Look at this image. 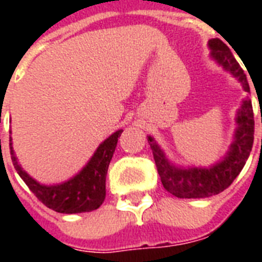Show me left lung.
Returning a JSON list of instances; mask_svg holds the SVG:
<instances>
[{
  "label": "left lung",
  "mask_w": 262,
  "mask_h": 262,
  "mask_svg": "<svg viewBox=\"0 0 262 262\" xmlns=\"http://www.w3.org/2000/svg\"><path fill=\"white\" fill-rule=\"evenodd\" d=\"M209 57L219 67L228 72L238 80L245 92L250 94L248 79L239 63L234 58L231 50L220 39H211L208 42ZM235 132L232 143L228 147L226 155L216 163L201 166H178L168 159L158 141L148 136L160 181L164 189L178 199H207L219 194L227 189L232 181L242 171L248 160L254 140V117H253L252 100L249 98L242 100V104L236 111Z\"/></svg>",
  "instance_id": "obj_1"
}]
</instances>
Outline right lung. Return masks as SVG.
<instances>
[{"label":"right lung","mask_w":262,"mask_h":262,"mask_svg":"<svg viewBox=\"0 0 262 262\" xmlns=\"http://www.w3.org/2000/svg\"><path fill=\"white\" fill-rule=\"evenodd\" d=\"M122 129L114 132L103 141L87 164L72 178L61 183L43 185L34 179L18 163L10 137V155L17 174L47 208L59 213H81L98 209L106 199V175L108 164Z\"/></svg>","instance_id":"1"}]
</instances>
